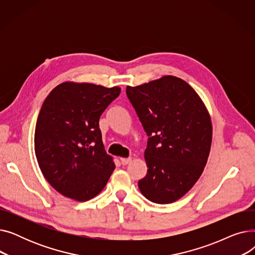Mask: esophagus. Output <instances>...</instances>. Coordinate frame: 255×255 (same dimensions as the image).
<instances>
[{"mask_svg": "<svg viewBox=\"0 0 255 255\" xmlns=\"http://www.w3.org/2000/svg\"><path fill=\"white\" fill-rule=\"evenodd\" d=\"M132 161V158H121V162H122L123 165H127L128 163H130Z\"/></svg>", "mask_w": 255, "mask_h": 255, "instance_id": "esophagus-1", "label": "esophagus"}]
</instances>
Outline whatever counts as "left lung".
Segmentation results:
<instances>
[{"label":"left lung","mask_w":255,"mask_h":255,"mask_svg":"<svg viewBox=\"0 0 255 255\" xmlns=\"http://www.w3.org/2000/svg\"><path fill=\"white\" fill-rule=\"evenodd\" d=\"M129 101L146 133V176L141 194L170 204L188 192L202 176L212 143V122L203 100L185 80L166 75L127 87Z\"/></svg>","instance_id":"1"}]
</instances>
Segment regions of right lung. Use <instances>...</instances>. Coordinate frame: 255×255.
I'll return each instance as SVG.
<instances>
[{
	"instance_id": "obj_1",
	"label": "right lung",
	"mask_w": 255,
	"mask_h": 255,
	"mask_svg": "<svg viewBox=\"0 0 255 255\" xmlns=\"http://www.w3.org/2000/svg\"><path fill=\"white\" fill-rule=\"evenodd\" d=\"M120 93L119 87L66 82L44 100L35 154L44 178L62 195L87 202L109 181L116 166L104 150L99 119Z\"/></svg>"
}]
</instances>
